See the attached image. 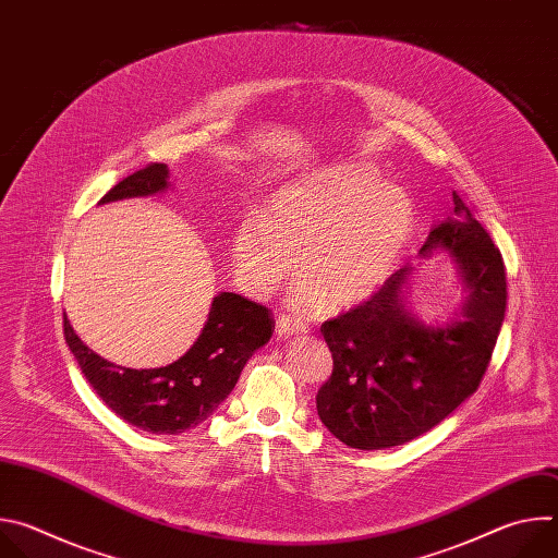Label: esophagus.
<instances>
[{"label": "esophagus", "mask_w": 558, "mask_h": 558, "mask_svg": "<svg viewBox=\"0 0 558 558\" xmlns=\"http://www.w3.org/2000/svg\"><path fill=\"white\" fill-rule=\"evenodd\" d=\"M308 331V325L302 323L300 317H293V315H287V313H280L278 320H276V336L278 338H289V336H298V333H306Z\"/></svg>", "instance_id": "1"}]
</instances>
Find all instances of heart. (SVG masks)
<instances>
[{
    "instance_id": "1",
    "label": "heart",
    "mask_w": 558,
    "mask_h": 558,
    "mask_svg": "<svg viewBox=\"0 0 558 558\" xmlns=\"http://www.w3.org/2000/svg\"><path fill=\"white\" fill-rule=\"evenodd\" d=\"M413 233L409 194L360 166L333 168L280 190L260 216L233 235V269L258 298L274 293L298 269L293 293L304 311L368 300L402 258Z\"/></svg>"
}]
</instances>
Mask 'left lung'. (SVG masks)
I'll return each instance as SVG.
<instances>
[{
	"instance_id": "8db88e82",
	"label": "left lung",
	"mask_w": 558,
	"mask_h": 558,
	"mask_svg": "<svg viewBox=\"0 0 558 558\" xmlns=\"http://www.w3.org/2000/svg\"><path fill=\"white\" fill-rule=\"evenodd\" d=\"M454 218L437 225L422 254L446 250L470 289L463 317L444 329L402 308L409 269L395 271L366 302L327 320L320 331L333 371L315 395L317 415L347 446H402L444 422L480 388L508 302L506 265L490 233L452 192Z\"/></svg>"
}]
</instances>
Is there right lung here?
Wrapping results in <instances>:
<instances>
[{
    "label": "right lung",
    "mask_w": 558,
    "mask_h": 558,
    "mask_svg": "<svg viewBox=\"0 0 558 558\" xmlns=\"http://www.w3.org/2000/svg\"><path fill=\"white\" fill-rule=\"evenodd\" d=\"M168 187V166L147 163L119 181L99 203L147 196ZM274 313L238 293H220L194 347L170 366L125 368L90 351L63 315V336L90 386L128 424L154 433L179 435L203 424L231 392L250 355L269 342Z\"/></svg>",
    "instance_id": "obj_1"
}]
</instances>
